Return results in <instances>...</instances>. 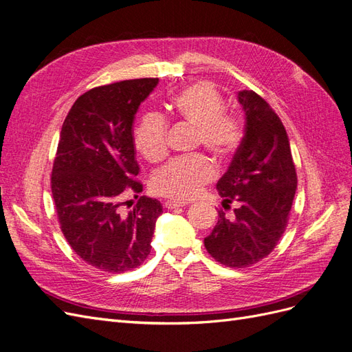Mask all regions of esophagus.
<instances>
[{
    "label": "esophagus",
    "mask_w": 352,
    "mask_h": 352,
    "mask_svg": "<svg viewBox=\"0 0 352 352\" xmlns=\"http://www.w3.org/2000/svg\"><path fill=\"white\" fill-rule=\"evenodd\" d=\"M189 202H186V201H166L164 202V207L166 208H168V210H172V208H177V207H185V206H188Z\"/></svg>",
    "instance_id": "34e87169"
}]
</instances>
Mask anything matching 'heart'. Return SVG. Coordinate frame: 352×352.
<instances>
[{"mask_svg": "<svg viewBox=\"0 0 352 352\" xmlns=\"http://www.w3.org/2000/svg\"><path fill=\"white\" fill-rule=\"evenodd\" d=\"M164 109L170 117L194 126L192 148H204L212 160L223 166L239 151L243 142V124L238 116L225 111L220 92L208 82L188 85L170 97ZM168 124L163 116L146 113L133 132V142L148 163H158L167 154ZM216 168L204 154L175 158L153 177V190L170 199H190L214 177Z\"/></svg>", "mask_w": 352, "mask_h": 352, "instance_id": "b5f03b06", "label": "heart"}]
</instances>
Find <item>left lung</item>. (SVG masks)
I'll list each match as a JSON object with an SVG mask.
<instances>
[{
	"label": "left lung",
	"mask_w": 352,
	"mask_h": 352,
	"mask_svg": "<svg viewBox=\"0 0 352 352\" xmlns=\"http://www.w3.org/2000/svg\"><path fill=\"white\" fill-rule=\"evenodd\" d=\"M243 142L217 182L223 206L238 202L204 239L212 258L232 269L250 267L274 250L286 229L296 189V170L285 127L269 102L254 91H241Z\"/></svg>",
	"instance_id": "left-lung-1"
}]
</instances>
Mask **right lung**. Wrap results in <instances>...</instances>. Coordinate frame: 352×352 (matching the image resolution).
<instances>
[{"mask_svg":"<svg viewBox=\"0 0 352 352\" xmlns=\"http://www.w3.org/2000/svg\"><path fill=\"white\" fill-rule=\"evenodd\" d=\"M157 83L144 78L92 88L74 101L61 127L51 172L60 229L72 250L102 272L140 267L163 212L160 201L146 197L132 212L120 211L127 195L142 192L132 123Z\"/></svg>","mask_w":352,"mask_h":352,"instance_id":"1","label":"right lung"}]
</instances>
